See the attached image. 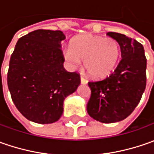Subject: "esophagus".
Masks as SVG:
<instances>
[{
	"label": "esophagus",
	"instance_id": "esophagus-1",
	"mask_svg": "<svg viewBox=\"0 0 154 154\" xmlns=\"http://www.w3.org/2000/svg\"><path fill=\"white\" fill-rule=\"evenodd\" d=\"M80 82H81V84H86V83H87V80H86L84 76L81 75V76H80Z\"/></svg>",
	"mask_w": 154,
	"mask_h": 154
}]
</instances>
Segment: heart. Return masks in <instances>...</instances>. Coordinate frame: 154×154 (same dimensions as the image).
Returning a JSON list of instances; mask_svg holds the SVG:
<instances>
[{"label": "heart", "mask_w": 154, "mask_h": 154, "mask_svg": "<svg viewBox=\"0 0 154 154\" xmlns=\"http://www.w3.org/2000/svg\"><path fill=\"white\" fill-rule=\"evenodd\" d=\"M121 55L120 45L113 38L84 34L74 38L70 47L63 52L71 67L76 68L84 60V67L93 78L109 75L116 66Z\"/></svg>", "instance_id": "b5f03b06"}]
</instances>
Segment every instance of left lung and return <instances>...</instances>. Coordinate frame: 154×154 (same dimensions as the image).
<instances>
[{
  "instance_id": "obj_1",
  "label": "left lung",
  "mask_w": 154,
  "mask_h": 154,
  "mask_svg": "<svg viewBox=\"0 0 154 154\" xmlns=\"http://www.w3.org/2000/svg\"><path fill=\"white\" fill-rule=\"evenodd\" d=\"M120 45L122 60L105 79L89 81L91 97L86 109L93 119L103 123L122 121L138 105L146 84V58L143 45L117 32H108Z\"/></svg>"
}]
</instances>
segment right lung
I'll use <instances>...</instances> for the list:
<instances>
[{
  "mask_svg": "<svg viewBox=\"0 0 154 154\" xmlns=\"http://www.w3.org/2000/svg\"><path fill=\"white\" fill-rule=\"evenodd\" d=\"M61 31L36 30L18 40L8 72L13 102L30 121L49 124L58 121L65 98L76 91L80 75L68 72L61 43Z\"/></svg>",
  "mask_w": 154,
  "mask_h": 154,
  "instance_id": "add662e5",
  "label": "right lung"
}]
</instances>
